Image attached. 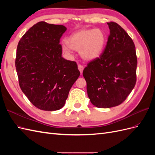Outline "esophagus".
<instances>
[{
	"mask_svg": "<svg viewBox=\"0 0 155 155\" xmlns=\"http://www.w3.org/2000/svg\"><path fill=\"white\" fill-rule=\"evenodd\" d=\"M78 70H79V72H80L81 74H82V73H83V69H84L83 67L82 66L81 64H78Z\"/></svg>",
	"mask_w": 155,
	"mask_h": 155,
	"instance_id": "34e87169",
	"label": "esophagus"
}]
</instances>
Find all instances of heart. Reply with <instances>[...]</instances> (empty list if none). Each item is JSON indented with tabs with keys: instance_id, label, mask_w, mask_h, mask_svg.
Listing matches in <instances>:
<instances>
[{
	"instance_id": "obj_1",
	"label": "heart",
	"mask_w": 155,
	"mask_h": 155,
	"mask_svg": "<svg viewBox=\"0 0 155 155\" xmlns=\"http://www.w3.org/2000/svg\"><path fill=\"white\" fill-rule=\"evenodd\" d=\"M67 45H63L64 53L71 54V49L79 51L81 57L87 61L97 59L104 51L107 43V36L100 28L81 29L68 36Z\"/></svg>"
}]
</instances>
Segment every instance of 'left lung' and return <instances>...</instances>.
<instances>
[{
  "label": "left lung",
  "instance_id": "1",
  "mask_svg": "<svg viewBox=\"0 0 155 155\" xmlns=\"http://www.w3.org/2000/svg\"><path fill=\"white\" fill-rule=\"evenodd\" d=\"M107 25L110 34L105 50L83 72L88 96L98 108L122 104L137 81V58L132 39L117 23Z\"/></svg>",
  "mask_w": 155,
  "mask_h": 155
}]
</instances>
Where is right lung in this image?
I'll use <instances>...</instances> for the list:
<instances>
[{
	"label": "right lung",
	"mask_w": 155,
	"mask_h": 155,
	"mask_svg": "<svg viewBox=\"0 0 155 155\" xmlns=\"http://www.w3.org/2000/svg\"><path fill=\"white\" fill-rule=\"evenodd\" d=\"M63 25L39 22L18 43L15 67L22 91L39 109L54 111L64 105L80 75L78 65L62 58Z\"/></svg>",
	"instance_id": "add662e5"
}]
</instances>
